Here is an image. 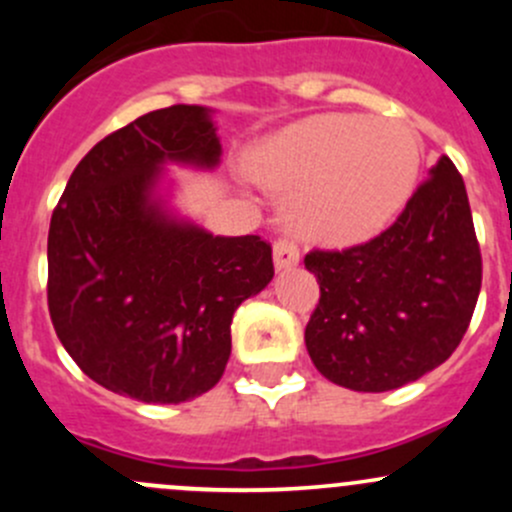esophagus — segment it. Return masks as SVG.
Returning a JSON list of instances; mask_svg holds the SVG:
<instances>
[{
    "label": "esophagus",
    "mask_w": 512,
    "mask_h": 512,
    "mask_svg": "<svg viewBox=\"0 0 512 512\" xmlns=\"http://www.w3.org/2000/svg\"><path fill=\"white\" fill-rule=\"evenodd\" d=\"M272 257H275L277 270H292L299 265V247L292 240H277L272 247Z\"/></svg>",
    "instance_id": "1"
}]
</instances>
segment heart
<instances>
[{
    "instance_id": "obj_1",
    "label": "heart",
    "mask_w": 512,
    "mask_h": 512,
    "mask_svg": "<svg viewBox=\"0 0 512 512\" xmlns=\"http://www.w3.org/2000/svg\"><path fill=\"white\" fill-rule=\"evenodd\" d=\"M421 168L416 131L396 118L324 113L267 138L250 156L262 188L292 195L289 223L319 245L379 235L409 203Z\"/></svg>"
}]
</instances>
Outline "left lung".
<instances>
[{
    "instance_id": "8db88e82",
    "label": "left lung",
    "mask_w": 512,
    "mask_h": 512,
    "mask_svg": "<svg viewBox=\"0 0 512 512\" xmlns=\"http://www.w3.org/2000/svg\"><path fill=\"white\" fill-rule=\"evenodd\" d=\"M319 304L304 344L319 374L352 391L399 389L461 344L480 277L466 185L441 156L389 230L342 252L314 250Z\"/></svg>"
}]
</instances>
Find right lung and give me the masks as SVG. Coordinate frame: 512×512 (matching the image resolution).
I'll use <instances>...</instances> for the list:
<instances>
[{
    "instance_id": "add662e5",
    "label": "right lung",
    "mask_w": 512,
    "mask_h": 512,
    "mask_svg": "<svg viewBox=\"0 0 512 512\" xmlns=\"http://www.w3.org/2000/svg\"><path fill=\"white\" fill-rule=\"evenodd\" d=\"M223 146L205 106L160 108L98 141L49 225V314L89 379L146 404L213 389L235 309L275 277L257 235H213L168 205L165 165L215 170Z\"/></svg>"
}]
</instances>
